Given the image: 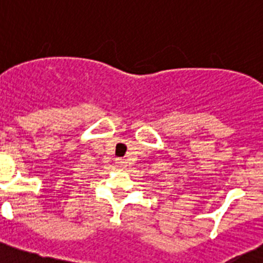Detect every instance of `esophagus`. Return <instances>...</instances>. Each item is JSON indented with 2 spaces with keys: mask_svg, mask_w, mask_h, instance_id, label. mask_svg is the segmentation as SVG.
<instances>
[{
  "mask_svg": "<svg viewBox=\"0 0 263 263\" xmlns=\"http://www.w3.org/2000/svg\"><path fill=\"white\" fill-rule=\"evenodd\" d=\"M116 164H117V166L120 167V168H124V166H125L124 159H120V158H118V159H116Z\"/></svg>",
  "mask_w": 263,
  "mask_h": 263,
  "instance_id": "34e87169",
  "label": "esophagus"
}]
</instances>
